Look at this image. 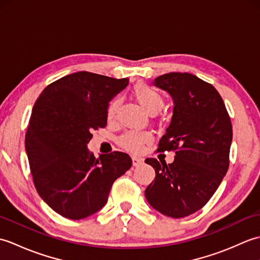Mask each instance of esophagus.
I'll list each match as a JSON object with an SVG mask.
<instances>
[{
	"label": "esophagus",
	"instance_id": "esophagus-1",
	"mask_svg": "<svg viewBox=\"0 0 260 260\" xmlns=\"http://www.w3.org/2000/svg\"><path fill=\"white\" fill-rule=\"evenodd\" d=\"M132 161H133V165H134V167H139V165L144 163V159H143V158L140 157V156H136V155L132 157Z\"/></svg>",
	"mask_w": 260,
	"mask_h": 260
}]
</instances>
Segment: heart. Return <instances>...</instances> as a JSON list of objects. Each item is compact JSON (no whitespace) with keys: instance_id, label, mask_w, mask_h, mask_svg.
Returning a JSON list of instances; mask_svg holds the SVG:
<instances>
[{"instance_id":"b5f03b06","label":"heart","mask_w":260,"mask_h":260,"mask_svg":"<svg viewBox=\"0 0 260 260\" xmlns=\"http://www.w3.org/2000/svg\"><path fill=\"white\" fill-rule=\"evenodd\" d=\"M134 97L140 103L141 106L144 108L148 114L157 113L164 106V98L155 88L145 84H140L134 88ZM118 98L109 104L107 108L108 118L114 117L116 109L118 107ZM152 140V135L147 132H131L121 137V145L129 151H139L142 144L148 143Z\"/></svg>"}]
</instances>
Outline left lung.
I'll return each mask as SVG.
<instances>
[{
  "mask_svg": "<svg viewBox=\"0 0 260 260\" xmlns=\"http://www.w3.org/2000/svg\"><path fill=\"white\" fill-rule=\"evenodd\" d=\"M152 85L173 99L172 119L158 151H175V157L171 164L145 159L155 170L145 198L162 214L183 218L211 199L227 173L233 126L217 89L197 76L170 73Z\"/></svg>",
  "mask_w": 260,
  "mask_h": 260,
  "instance_id": "obj_1",
  "label": "left lung"
}]
</instances>
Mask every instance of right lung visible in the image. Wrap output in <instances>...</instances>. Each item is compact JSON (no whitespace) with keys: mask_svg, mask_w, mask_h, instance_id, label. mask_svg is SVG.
<instances>
[{"mask_svg":"<svg viewBox=\"0 0 260 260\" xmlns=\"http://www.w3.org/2000/svg\"><path fill=\"white\" fill-rule=\"evenodd\" d=\"M128 79L79 71L46 87L33 106L25 151L39 196L71 220L89 217L107 203L114 181L132 167L123 152L88 150L91 133L107 124L109 102Z\"/></svg>","mask_w":260,"mask_h":260,"instance_id":"obj_1","label":"right lung"}]
</instances>
